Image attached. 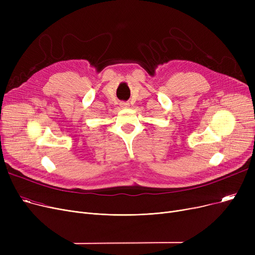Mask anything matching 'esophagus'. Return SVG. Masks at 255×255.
I'll list each match as a JSON object with an SVG mask.
<instances>
[{"mask_svg":"<svg viewBox=\"0 0 255 255\" xmlns=\"http://www.w3.org/2000/svg\"><path fill=\"white\" fill-rule=\"evenodd\" d=\"M121 107H122V109H127V107H129V103L128 102H122V103H121Z\"/></svg>","mask_w":255,"mask_h":255,"instance_id":"obj_1","label":"esophagus"}]
</instances>
